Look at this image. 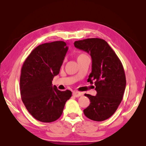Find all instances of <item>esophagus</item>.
<instances>
[{
  "mask_svg": "<svg viewBox=\"0 0 146 146\" xmlns=\"http://www.w3.org/2000/svg\"><path fill=\"white\" fill-rule=\"evenodd\" d=\"M82 92H78V91H73V95L75 97H76V98H78V97H79V96H82Z\"/></svg>",
  "mask_w": 146,
  "mask_h": 146,
  "instance_id": "obj_1",
  "label": "esophagus"
}]
</instances>
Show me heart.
<instances>
[{"label":"heart","mask_w":146,"mask_h":146,"mask_svg":"<svg viewBox=\"0 0 146 146\" xmlns=\"http://www.w3.org/2000/svg\"><path fill=\"white\" fill-rule=\"evenodd\" d=\"M83 55H84V54H80V55H78V57H81V56H83Z\"/></svg>","instance_id":"heart-1"}]
</instances>
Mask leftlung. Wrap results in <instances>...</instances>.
<instances>
[{"label":"left lung","mask_w":146,"mask_h":146,"mask_svg":"<svg viewBox=\"0 0 146 146\" xmlns=\"http://www.w3.org/2000/svg\"><path fill=\"white\" fill-rule=\"evenodd\" d=\"M76 48L91 56L92 71L87 82L96 86V96L85 94L90 100L84 110L85 115L95 121L110 117L120 105L126 87V76L123 64L107 41L89 38L75 41Z\"/></svg>","instance_id":"left-lung-1"}]
</instances>
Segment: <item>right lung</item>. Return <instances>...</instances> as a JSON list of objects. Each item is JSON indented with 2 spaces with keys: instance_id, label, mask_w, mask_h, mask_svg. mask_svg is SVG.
<instances>
[{
  "instance_id": "add662e5",
  "label": "right lung",
  "mask_w": 146,
  "mask_h": 146,
  "mask_svg": "<svg viewBox=\"0 0 146 146\" xmlns=\"http://www.w3.org/2000/svg\"><path fill=\"white\" fill-rule=\"evenodd\" d=\"M68 47L57 41L40 44L25 60L21 70L20 94L28 112L43 123L56 121L62 115L71 91H60L52 86L59 73Z\"/></svg>"
}]
</instances>
